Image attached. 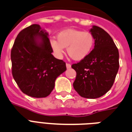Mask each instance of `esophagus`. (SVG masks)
Returning <instances> with one entry per match:
<instances>
[{"label":"esophagus","instance_id":"1","mask_svg":"<svg viewBox=\"0 0 132 132\" xmlns=\"http://www.w3.org/2000/svg\"><path fill=\"white\" fill-rule=\"evenodd\" d=\"M66 67H67V69H69V68H71V65L69 63H67L66 64Z\"/></svg>","mask_w":132,"mask_h":132}]
</instances>
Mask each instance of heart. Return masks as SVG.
Listing matches in <instances>:
<instances>
[{
  "mask_svg": "<svg viewBox=\"0 0 132 132\" xmlns=\"http://www.w3.org/2000/svg\"><path fill=\"white\" fill-rule=\"evenodd\" d=\"M51 47L58 58H62L67 47V53L75 61H82L92 52L94 38L90 32L76 29H66L58 34L57 40L52 39Z\"/></svg>",
  "mask_w": 132,
  "mask_h": 132,
  "instance_id": "b5f03b06",
  "label": "heart"
}]
</instances>
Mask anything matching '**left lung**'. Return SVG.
<instances>
[{
	"label": "left lung",
	"instance_id": "8db88e82",
	"mask_svg": "<svg viewBox=\"0 0 132 132\" xmlns=\"http://www.w3.org/2000/svg\"><path fill=\"white\" fill-rule=\"evenodd\" d=\"M90 32L94 38V48L87 58L71 65L76 72L73 86L80 96L97 98L114 84L119 68V53L104 29L94 25Z\"/></svg>",
	"mask_w": 132,
	"mask_h": 132
}]
</instances>
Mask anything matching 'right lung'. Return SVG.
I'll return each instance as SVG.
<instances>
[{"mask_svg":"<svg viewBox=\"0 0 132 132\" xmlns=\"http://www.w3.org/2000/svg\"><path fill=\"white\" fill-rule=\"evenodd\" d=\"M52 52L48 33L39 24H31L19 32L11 51L12 72L24 94L45 98L54 89L56 78L67 68Z\"/></svg>","mask_w":132,"mask_h":132,"instance_id":"1","label":"right lung"}]
</instances>
